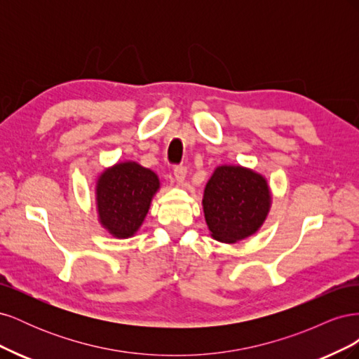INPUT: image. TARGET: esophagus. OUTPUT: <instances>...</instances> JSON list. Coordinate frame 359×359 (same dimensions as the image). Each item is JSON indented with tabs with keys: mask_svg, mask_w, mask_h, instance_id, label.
<instances>
[{
	"mask_svg": "<svg viewBox=\"0 0 359 359\" xmlns=\"http://www.w3.org/2000/svg\"><path fill=\"white\" fill-rule=\"evenodd\" d=\"M173 177H175V181L178 184H182L184 181H186V177H187V169L184 166H178L173 169Z\"/></svg>",
	"mask_w": 359,
	"mask_h": 359,
	"instance_id": "1",
	"label": "esophagus"
}]
</instances>
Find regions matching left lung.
I'll return each instance as SVG.
<instances>
[{"mask_svg": "<svg viewBox=\"0 0 359 359\" xmlns=\"http://www.w3.org/2000/svg\"><path fill=\"white\" fill-rule=\"evenodd\" d=\"M273 203L268 180L241 165H220L203 190L202 206L214 240L235 244L255 235Z\"/></svg>", "mask_w": 359, "mask_h": 359, "instance_id": "8db88e82", "label": "left lung"}]
</instances>
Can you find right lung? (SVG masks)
I'll use <instances>...</instances> for the list:
<instances>
[{"mask_svg": "<svg viewBox=\"0 0 359 359\" xmlns=\"http://www.w3.org/2000/svg\"><path fill=\"white\" fill-rule=\"evenodd\" d=\"M158 190L157 173L137 161L124 160L104 168L94 187L99 223L118 240L135 236Z\"/></svg>", "mask_w": 359, "mask_h": 359, "instance_id": "right-lung-1", "label": "right lung"}]
</instances>
